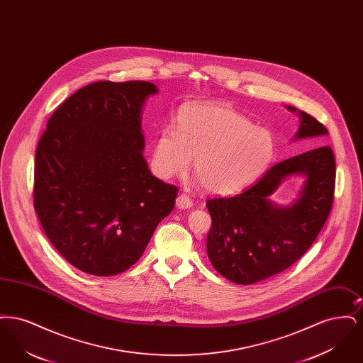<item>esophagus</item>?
<instances>
[{
    "instance_id": "1",
    "label": "esophagus",
    "mask_w": 363,
    "mask_h": 363,
    "mask_svg": "<svg viewBox=\"0 0 363 363\" xmlns=\"http://www.w3.org/2000/svg\"><path fill=\"white\" fill-rule=\"evenodd\" d=\"M175 204H177V208L178 209H189V208L193 207V201H191V199H190L188 194H179L178 197H177V201H175Z\"/></svg>"
}]
</instances>
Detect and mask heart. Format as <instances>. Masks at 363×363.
I'll list each match as a JSON object with an SVG mask.
<instances>
[{"mask_svg":"<svg viewBox=\"0 0 363 363\" xmlns=\"http://www.w3.org/2000/svg\"><path fill=\"white\" fill-rule=\"evenodd\" d=\"M275 140L237 110L193 104L179 111L175 126L156 138L152 167L160 178L184 175L194 159V174L212 194L227 196L252 185L271 164Z\"/></svg>","mask_w":363,"mask_h":363,"instance_id":"1","label":"heart"}]
</instances>
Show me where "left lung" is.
Listing matches in <instances>:
<instances>
[{
  "mask_svg": "<svg viewBox=\"0 0 363 363\" xmlns=\"http://www.w3.org/2000/svg\"><path fill=\"white\" fill-rule=\"evenodd\" d=\"M287 108L299 117L294 140L328 135L308 113ZM290 174H303L306 185L291 206L281 208L269 196ZM336 163L328 145L272 166L256 184L234 197L209 199L212 225L207 253L213 268L237 284H253L274 277L301 259L328 219L335 193Z\"/></svg>",
  "mask_w": 363,
  "mask_h": 363,
  "instance_id": "left-lung-1",
  "label": "left lung"
}]
</instances>
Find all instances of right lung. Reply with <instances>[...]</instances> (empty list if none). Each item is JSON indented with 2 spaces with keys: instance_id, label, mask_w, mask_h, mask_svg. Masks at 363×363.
<instances>
[{
  "instance_id": "1",
  "label": "right lung",
  "mask_w": 363,
  "mask_h": 363,
  "mask_svg": "<svg viewBox=\"0 0 363 363\" xmlns=\"http://www.w3.org/2000/svg\"><path fill=\"white\" fill-rule=\"evenodd\" d=\"M148 82H96L52 113L35 152L34 207L58 253L77 269L111 277L144 253L173 211L178 188L143 156Z\"/></svg>"
}]
</instances>
